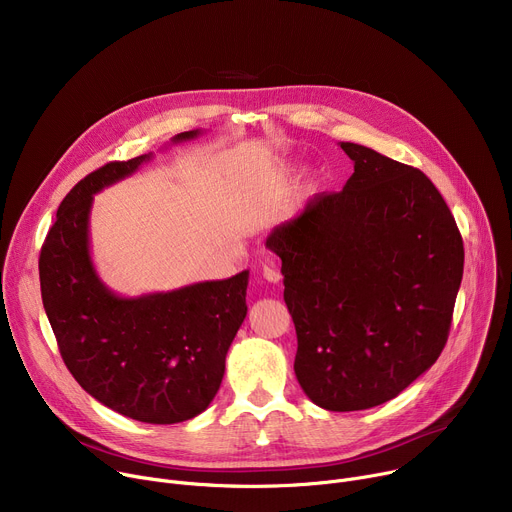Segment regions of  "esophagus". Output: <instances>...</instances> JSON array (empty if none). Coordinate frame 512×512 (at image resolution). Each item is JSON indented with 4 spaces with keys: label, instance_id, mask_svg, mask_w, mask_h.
<instances>
[{
    "label": "esophagus",
    "instance_id": "esophagus-1",
    "mask_svg": "<svg viewBox=\"0 0 512 512\" xmlns=\"http://www.w3.org/2000/svg\"><path fill=\"white\" fill-rule=\"evenodd\" d=\"M261 273H263V279H267L269 283H279L281 281V271L275 263H265Z\"/></svg>",
    "mask_w": 512,
    "mask_h": 512
}]
</instances>
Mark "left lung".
<instances>
[{
  "mask_svg": "<svg viewBox=\"0 0 512 512\" xmlns=\"http://www.w3.org/2000/svg\"><path fill=\"white\" fill-rule=\"evenodd\" d=\"M354 164L342 192L318 196L271 231L294 320V371L328 411L397 397L442 354L464 273L454 216L417 168L340 141Z\"/></svg>",
  "mask_w": 512,
  "mask_h": 512,
  "instance_id": "obj_1",
  "label": "left lung"
}]
</instances>
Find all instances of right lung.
<instances>
[{
    "label": "right lung",
    "instance_id": "right-lung-1",
    "mask_svg": "<svg viewBox=\"0 0 512 512\" xmlns=\"http://www.w3.org/2000/svg\"><path fill=\"white\" fill-rule=\"evenodd\" d=\"M198 135L184 131L172 143ZM152 158L111 162L72 188L38 267L42 304L72 377L105 407L168 425L200 415L221 387L229 346L247 316L249 271L137 298L117 296L101 281L89 241L93 198Z\"/></svg>",
    "mask_w": 512,
    "mask_h": 512
}]
</instances>
